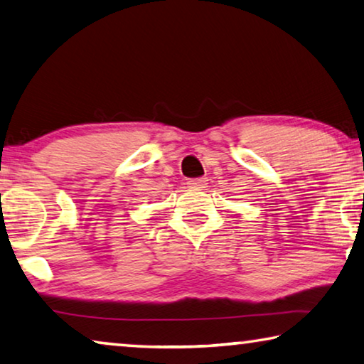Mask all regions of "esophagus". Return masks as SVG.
<instances>
[{
	"label": "esophagus",
	"instance_id": "obj_1",
	"mask_svg": "<svg viewBox=\"0 0 364 364\" xmlns=\"http://www.w3.org/2000/svg\"><path fill=\"white\" fill-rule=\"evenodd\" d=\"M207 184L205 178H198V180H189L188 181V188L189 189H198V188H204Z\"/></svg>",
	"mask_w": 364,
	"mask_h": 364
}]
</instances>
